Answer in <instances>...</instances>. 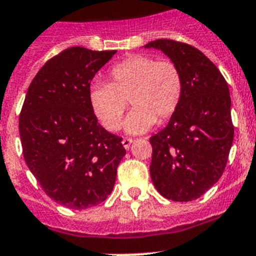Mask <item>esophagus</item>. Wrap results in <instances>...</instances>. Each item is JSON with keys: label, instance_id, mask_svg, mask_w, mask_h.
I'll return each mask as SVG.
<instances>
[{"label": "esophagus", "instance_id": "obj_1", "mask_svg": "<svg viewBox=\"0 0 256 256\" xmlns=\"http://www.w3.org/2000/svg\"><path fill=\"white\" fill-rule=\"evenodd\" d=\"M132 143V139H130V138H124V139H122V144H124V147L126 148V150H128V148H130Z\"/></svg>", "mask_w": 256, "mask_h": 256}]
</instances>
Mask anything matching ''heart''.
<instances>
[{
  "label": "heart",
  "instance_id": "b5f03b06",
  "mask_svg": "<svg viewBox=\"0 0 256 256\" xmlns=\"http://www.w3.org/2000/svg\"><path fill=\"white\" fill-rule=\"evenodd\" d=\"M109 79V84L91 86L88 95L96 118L108 132L121 126L128 102L134 108L124 121L130 134L144 132L154 122L170 118L181 102L184 79L172 60L132 56L110 68Z\"/></svg>",
  "mask_w": 256,
  "mask_h": 256
}]
</instances>
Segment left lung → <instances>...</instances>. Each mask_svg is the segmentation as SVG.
<instances>
[{
    "label": "left lung",
    "instance_id": "1",
    "mask_svg": "<svg viewBox=\"0 0 256 256\" xmlns=\"http://www.w3.org/2000/svg\"><path fill=\"white\" fill-rule=\"evenodd\" d=\"M146 48L164 52L181 70L184 92L169 124L150 138L154 188L166 199L200 198L224 173L234 136L228 83L199 49L170 38Z\"/></svg>",
    "mask_w": 256,
    "mask_h": 256
}]
</instances>
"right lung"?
<instances>
[{"mask_svg": "<svg viewBox=\"0 0 256 256\" xmlns=\"http://www.w3.org/2000/svg\"><path fill=\"white\" fill-rule=\"evenodd\" d=\"M117 50L72 46L45 62L28 87L19 134L26 164L45 194L72 210L104 202L126 150L90 104L96 72Z\"/></svg>", "mask_w": 256, "mask_h": 256, "instance_id": "obj_1", "label": "right lung"}]
</instances>
